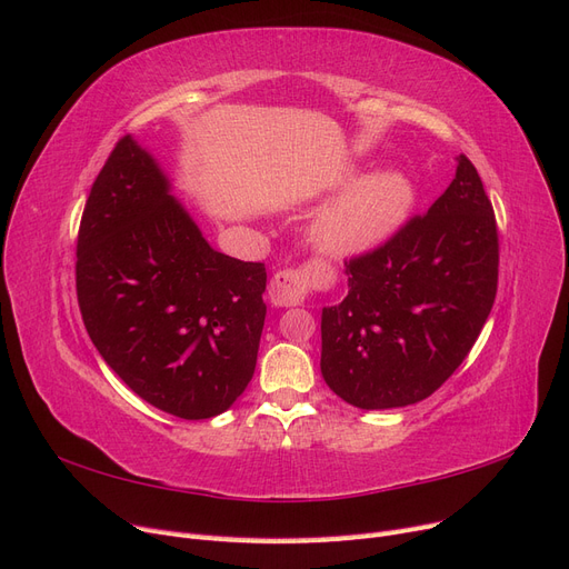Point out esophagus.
Instances as JSON below:
<instances>
[{"mask_svg": "<svg viewBox=\"0 0 569 569\" xmlns=\"http://www.w3.org/2000/svg\"><path fill=\"white\" fill-rule=\"evenodd\" d=\"M306 295H308V278L303 274V270L287 268V270L274 272V278L268 284L270 303L280 308L303 303Z\"/></svg>", "mask_w": 569, "mask_h": 569, "instance_id": "1", "label": "esophagus"}]
</instances>
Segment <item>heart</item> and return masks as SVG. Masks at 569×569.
Segmentation results:
<instances>
[{
    "label": "heart",
    "mask_w": 569,
    "mask_h": 569,
    "mask_svg": "<svg viewBox=\"0 0 569 569\" xmlns=\"http://www.w3.org/2000/svg\"><path fill=\"white\" fill-rule=\"evenodd\" d=\"M416 206V184L399 170L351 182L313 222L316 247L335 258L368 253L399 232Z\"/></svg>",
    "instance_id": "obj_1"
}]
</instances>
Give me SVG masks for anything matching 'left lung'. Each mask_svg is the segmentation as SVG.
Returning <instances> with one entry per match:
<instances>
[{
    "instance_id": "1",
    "label": "left lung",
    "mask_w": 569,
    "mask_h": 569,
    "mask_svg": "<svg viewBox=\"0 0 569 569\" xmlns=\"http://www.w3.org/2000/svg\"><path fill=\"white\" fill-rule=\"evenodd\" d=\"M349 295L322 308L320 370L363 410L418 403L468 358L498 287V230L472 161L389 242L347 261Z\"/></svg>"
}]
</instances>
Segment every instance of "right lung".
Returning a JSON list of instances; mask_svg holds the SVG:
<instances>
[{"mask_svg": "<svg viewBox=\"0 0 569 569\" xmlns=\"http://www.w3.org/2000/svg\"><path fill=\"white\" fill-rule=\"evenodd\" d=\"M76 289L107 366L182 420L228 410L256 370L266 266L216 251L157 159L120 140L84 203Z\"/></svg>", "mask_w": 569, "mask_h": 569, "instance_id": "obj_1", "label": "right lung"}]
</instances>
